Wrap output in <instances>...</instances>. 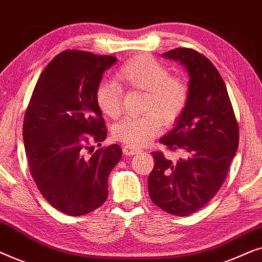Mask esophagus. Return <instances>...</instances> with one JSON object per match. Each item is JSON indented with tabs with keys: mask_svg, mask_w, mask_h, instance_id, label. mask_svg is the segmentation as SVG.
Listing matches in <instances>:
<instances>
[{
	"mask_svg": "<svg viewBox=\"0 0 262 262\" xmlns=\"http://www.w3.org/2000/svg\"><path fill=\"white\" fill-rule=\"evenodd\" d=\"M141 151V149H137V148H134V146H130V145H124L123 146V152L125 155H136V154H138Z\"/></svg>",
	"mask_w": 262,
	"mask_h": 262,
	"instance_id": "obj_1",
	"label": "esophagus"
}]
</instances>
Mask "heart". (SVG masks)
I'll list each match as a JSON object with an SVG mask.
<instances>
[{
  "label": "heart",
  "instance_id": "b5f03b06",
  "mask_svg": "<svg viewBox=\"0 0 262 262\" xmlns=\"http://www.w3.org/2000/svg\"><path fill=\"white\" fill-rule=\"evenodd\" d=\"M114 81L126 89L144 92L141 116L126 117L114 125L113 137L131 146L149 143L162 128L184 113L188 102V85L180 77L170 76L168 68L149 55H137L117 71ZM95 101L103 116L116 119L121 113V89L113 83L100 84Z\"/></svg>",
  "mask_w": 262,
  "mask_h": 262
}]
</instances>
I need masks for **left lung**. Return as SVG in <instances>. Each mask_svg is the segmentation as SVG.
Returning <instances> with one entry per match:
<instances>
[{
  "instance_id": "obj_1",
  "label": "left lung",
  "mask_w": 262,
  "mask_h": 262,
  "mask_svg": "<svg viewBox=\"0 0 262 262\" xmlns=\"http://www.w3.org/2000/svg\"><path fill=\"white\" fill-rule=\"evenodd\" d=\"M162 57L187 70L188 102L175 127L160 139L178 161L154 151L148 187L152 203L175 216H188L216 195L238 146V125L216 67L195 50L178 48Z\"/></svg>"
}]
</instances>
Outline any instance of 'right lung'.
I'll use <instances>...</instances> for the list:
<instances>
[{"label":"right lung","mask_w":262,"mask_h":262,"mask_svg":"<svg viewBox=\"0 0 262 262\" xmlns=\"http://www.w3.org/2000/svg\"><path fill=\"white\" fill-rule=\"evenodd\" d=\"M116 62L113 56L78 50L60 52L42 70L25 114L32 178L44 198L69 216L89 213L106 202L108 175L123 155L112 144L85 157L93 148L89 136L98 146L106 138L95 93L102 74Z\"/></svg>","instance_id":"1"}]
</instances>
